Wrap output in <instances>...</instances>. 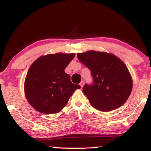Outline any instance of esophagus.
Returning <instances> with one entry per match:
<instances>
[{
	"mask_svg": "<svg viewBox=\"0 0 151 151\" xmlns=\"http://www.w3.org/2000/svg\"><path fill=\"white\" fill-rule=\"evenodd\" d=\"M84 84V82L83 81V80H82V81H81V82H80V86H81V87H82H82H83Z\"/></svg>",
	"mask_w": 151,
	"mask_h": 151,
	"instance_id": "34e87169",
	"label": "esophagus"
}]
</instances>
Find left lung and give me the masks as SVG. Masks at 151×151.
<instances>
[{
	"label": "left lung",
	"mask_w": 151,
	"mask_h": 151,
	"mask_svg": "<svg viewBox=\"0 0 151 151\" xmlns=\"http://www.w3.org/2000/svg\"><path fill=\"white\" fill-rule=\"evenodd\" d=\"M80 62L88 67L93 82L84 84L82 91L97 110L110 111L122 106L133 88L125 64L112 53L96 51L78 53Z\"/></svg>",
	"instance_id": "1"
}]
</instances>
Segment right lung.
I'll return each instance as SVG.
<instances>
[{"mask_svg":"<svg viewBox=\"0 0 151 151\" xmlns=\"http://www.w3.org/2000/svg\"><path fill=\"white\" fill-rule=\"evenodd\" d=\"M75 53L40 56L29 67L24 80V93L29 103L38 112L53 114L60 111L80 85L73 84L65 72Z\"/></svg>","mask_w":151,"mask_h":151,"instance_id":"obj_1","label":"right lung"}]
</instances>
